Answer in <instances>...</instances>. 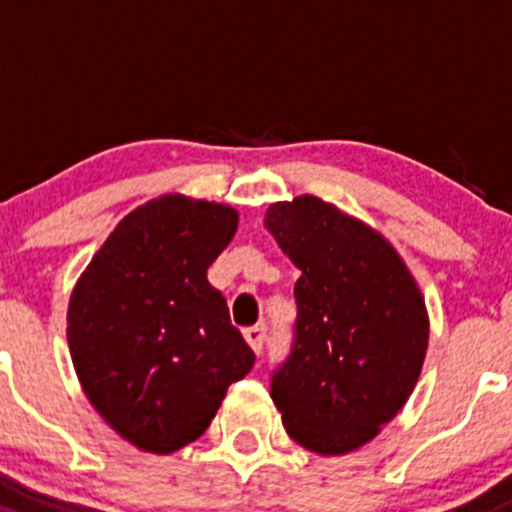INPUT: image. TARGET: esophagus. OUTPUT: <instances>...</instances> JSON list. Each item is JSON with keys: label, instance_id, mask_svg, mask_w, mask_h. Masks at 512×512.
Masks as SVG:
<instances>
[{"label": "esophagus", "instance_id": "34e87169", "mask_svg": "<svg viewBox=\"0 0 512 512\" xmlns=\"http://www.w3.org/2000/svg\"><path fill=\"white\" fill-rule=\"evenodd\" d=\"M245 340H247V345L252 347V352H257V355H260L262 342H265V327L255 325V327H250V330H245Z\"/></svg>", "mask_w": 512, "mask_h": 512}]
</instances>
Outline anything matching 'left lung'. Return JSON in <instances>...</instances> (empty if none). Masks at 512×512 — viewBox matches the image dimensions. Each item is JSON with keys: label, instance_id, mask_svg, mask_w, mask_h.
I'll use <instances>...</instances> for the list:
<instances>
[{"label": "left lung", "instance_id": "obj_1", "mask_svg": "<svg viewBox=\"0 0 512 512\" xmlns=\"http://www.w3.org/2000/svg\"><path fill=\"white\" fill-rule=\"evenodd\" d=\"M265 227L300 270L295 342L272 377V403L297 445L352 453L418 385L430 337L425 297L380 232L320 197L275 202Z\"/></svg>", "mask_w": 512, "mask_h": 512}]
</instances>
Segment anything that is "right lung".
Returning a JSON list of instances; mask_svg holds the SVG:
<instances>
[{
  "instance_id": "add662e5",
  "label": "right lung",
  "mask_w": 512,
  "mask_h": 512,
  "mask_svg": "<svg viewBox=\"0 0 512 512\" xmlns=\"http://www.w3.org/2000/svg\"><path fill=\"white\" fill-rule=\"evenodd\" d=\"M235 207L162 195L124 217L79 275L67 342L84 395L145 453L195 443L255 352L207 280L237 232Z\"/></svg>"
}]
</instances>
